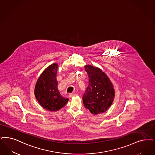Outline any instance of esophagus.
Segmentation results:
<instances>
[{
  "instance_id": "obj_1",
  "label": "esophagus",
  "mask_w": 155,
  "mask_h": 155,
  "mask_svg": "<svg viewBox=\"0 0 155 155\" xmlns=\"http://www.w3.org/2000/svg\"><path fill=\"white\" fill-rule=\"evenodd\" d=\"M78 94L77 93H70L68 94V96L70 97H75V96H77Z\"/></svg>"
}]
</instances>
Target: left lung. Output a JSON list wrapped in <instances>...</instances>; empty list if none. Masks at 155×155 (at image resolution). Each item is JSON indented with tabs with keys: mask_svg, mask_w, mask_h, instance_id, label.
Returning a JSON list of instances; mask_svg holds the SVG:
<instances>
[{
	"mask_svg": "<svg viewBox=\"0 0 155 155\" xmlns=\"http://www.w3.org/2000/svg\"><path fill=\"white\" fill-rule=\"evenodd\" d=\"M85 69L89 77V85L82 97L84 105L92 114L103 113L114 99V86L100 68L88 64Z\"/></svg>",
	"mask_w": 155,
	"mask_h": 155,
	"instance_id": "left-lung-1",
	"label": "left lung"
}]
</instances>
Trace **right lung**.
I'll return each instance as SVG.
<instances>
[{"mask_svg":"<svg viewBox=\"0 0 155 155\" xmlns=\"http://www.w3.org/2000/svg\"><path fill=\"white\" fill-rule=\"evenodd\" d=\"M58 64L54 63L44 70L38 78L35 95L40 104L50 111H56L63 108L68 99L62 97L58 89L56 80Z\"/></svg>","mask_w":155,"mask_h":155,"instance_id":"add662e5","label":"right lung"}]
</instances>
